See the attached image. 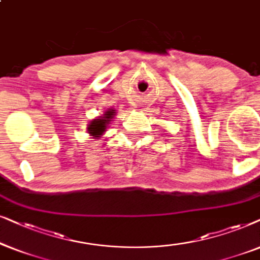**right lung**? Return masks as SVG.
<instances>
[{"label":"right lung","mask_w":260,"mask_h":260,"mask_svg":"<svg viewBox=\"0 0 260 260\" xmlns=\"http://www.w3.org/2000/svg\"><path fill=\"white\" fill-rule=\"evenodd\" d=\"M115 115V110L114 109H108L106 110L103 116L98 117V119H94L91 122L89 123L88 126V133L91 137L94 138H100L103 133L106 132V128L108 126L110 121Z\"/></svg>","instance_id":"obj_1"}]
</instances>
